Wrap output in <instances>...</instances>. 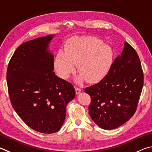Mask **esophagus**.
<instances>
[{"instance_id":"1","label":"esophagus","mask_w":152,"mask_h":152,"mask_svg":"<svg viewBox=\"0 0 152 152\" xmlns=\"http://www.w3.org/2000/svg\"><path fill=\"white\" fill-rule=\"evenodd\" d=\"M75 90H76V94H78L80 93V92H81L80 88H77V87H75Z\"/></svg>"}]
</instances>
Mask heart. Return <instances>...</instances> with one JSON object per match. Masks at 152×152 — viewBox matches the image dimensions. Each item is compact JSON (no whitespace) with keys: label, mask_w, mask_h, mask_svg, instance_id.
Segmentation results:
<instances>
[{"label":"heart","mask_w":152,"mask_h":152,"mask_svg":"<svg viewBox=\"0 0 152 152\" xmlns=\"http://www.w3.org/2000/svg\"><path fill=\"white\" fill-rule=\"evenodd\" d=\"M112 49L94 37L72 38L66 45L64 52L60 50L54 58L57 73L63 79L68 78L78 65L81 72L76 81L97 83L106 77L113 62Z\"/></svg>","instance_id":"b5f03b06"}]
</instances>
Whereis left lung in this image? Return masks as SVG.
Here are the masks:
<instances>
[{
	"label": "left lung",
	"mask_w": 152,
	"mask_h": 152,
	"mask_svg": "<svg viewBox=\"0 0 152 152\" xmlns=\"http://www.w3.org/2000/svg\"><path fill=\"white\" fill-rule=\"evenodd\" d=\"M143 85V73L136 51L128 42L114 60L105 78L85 88L91 98L88 107L100 128L113 129L122 126L136 112Z\"/></svg>",
	"instance_id": "obj_1"
}]
</instances>
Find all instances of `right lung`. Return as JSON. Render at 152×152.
<instances>
[{"label":"right lung","mask_w":152,"mask_h":152,"mask_svg":"<svg viewBox=\"0 0 152 152\" xmlns=\"http://www.w3.org/2000/svg\"><path fill=\"white\" fill-rule=\"evenodd\" d=\"M54 35L20 45L8 66L7 81L11 104L27 126L44 134L57 132L66 106L75 97L70 82L55 75L48 45Z\"/></svg>","instance_id":"right-lung-1"}]
</instances>
